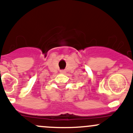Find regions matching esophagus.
<instances>
[{"label":"esophagus","instance_id":"1","mask_svg":"<svg viewBox=\"0 0 133 133\" xmlns=\"http://www.w3.org/2000/svg\"><path fill=\"white\" fill-rule=\"evenodd\" d=\"M65 73H66V72H65V70H62V71H60V73H61V74H65Z\"/></svg>","mask_w":133,"mask_h":133}]
</instances>
